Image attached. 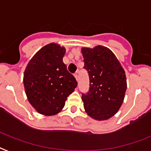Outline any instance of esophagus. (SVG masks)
Here are the masks:
<instances>
[{
  "mask_svg": "<svg viewBox=\"0 0 151 151\" xmlns=\"http://www.w3.org/2000/svg\"><path fill=\"white\" fill-rule=\"evenodd\" d=\"M74 77H75V78L77 81H78V80H79V75H78V73H74Z\"/></svg>",
  "mask_w": 151,
  "mask_h": 151,
  "instance_id": "esophagus-1",
  "label": "esophagus"
}]
</instances>
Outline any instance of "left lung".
<instances>
[{"label":"left lung","instance_id":"obj_1","mask_svg":"<svg viewBox=\"0 0 151 151\" xmlns=\"http://www.w3.org/2000/svg\"><path fill=\"white\" fill-rule=\"evenodd\" d=\"M84 68L90 78L88 93L82 94L85 112L91 118L105 121L116 114L127 90V78L115 54L107 47H82Z\"/></svg>","mask_w":151,"mask_h":151}]
</instances>
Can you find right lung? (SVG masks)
<instances>
[{
	"label": "right lung",
	"mask_w": 151,
	"mask_h": 151,
	"mask_svg": "<svg viewBox=\"0 0 151 151\" xmlns=\"http://www.w3.org/2000/svg\"><path fill=\"white\" fill-rule=\"evenodd\" d=\"M66 49L56 43L40 48L24 73L27 100L39 114L52 116L62 111L78 83L63 62Z\"/></svg>",
	"instance_id": "obj_1"
}]
</instances>
